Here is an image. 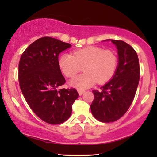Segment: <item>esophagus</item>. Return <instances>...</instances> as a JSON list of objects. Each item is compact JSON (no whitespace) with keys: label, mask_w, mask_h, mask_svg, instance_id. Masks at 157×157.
I'll use <instances>...</instances> for the list:
<instances>
[{"label":"esophagus","mask_w":157,"mask_h":157,"mask_svg":"<svg viewBox=\"0 0 157 157\" xmlns=\"http://www.w3.org/2000/svg\"><path fill=\"white\" fill-rule=\"evenodd\" d=\"M77 91H78L79 94H80V95H82V94L85 92L84 90H82V89H78V90H77Z\"/></svg>","instance_id":"1"}]
</instances>
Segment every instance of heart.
<instances>
[{"mask_svg": "<svg viewBox=\"0 0 157 157\" xmlns=\"http://www.w3.org/2000/svg\"><path fill=\"white\" fill-rule=\"evenodd\" d=\"M59 65L67 77H73L83 69L85 72L70 81L77 89L91 87L108 82L114 75L117 66V57L112 51L103 50L97 46H87L71 54H63L60 57Z\"/></svg>", "mask_w": 157, "mask_h": 157, "instance_id": "heart-1", "label": "heart"}]
</instances>
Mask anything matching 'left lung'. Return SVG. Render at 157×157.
I'll use <instances>...</instances> for the list:
<instances>
[{
  "label": "left lung",
  "mask_w": 157,
  "mask_h": 157,
  "mask_svg": "<svg viewBox=\"0 0 157 157\" xmlns=\"http://www.w3.org/2000/svg\"><path fill=\"white\" fill-rule=\"evenodd\" d=\"M111 40L117 48L118 66L112 79L101 91L94 90L91 105L93 116L99 121L111 122L121 118L134 100L140 80V63L136 52L122 40Z\"/></svg>",
  "instance_id": "left-lung-1"
}]
</instances>
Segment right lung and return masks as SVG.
<instances>
[{
  "mask_svg": "<svg viewBox=\"0 0 157 157\" xmlns=\"http://www.w3.org/2000/svg\"><path fill=\"white\" fill-rule=\"evenodd\" d=\"M71 46L50 37H41L27 47L19 62V84L26 101L39 118L52 125L70 117L79 97L75 89H60L66 80L58 56Z\"/></svg>",
  "mask_w": 157,
  "mask_h": 157,
  "instance_id": "add662e5",
  "label": "right lung"
}]
</instances>
